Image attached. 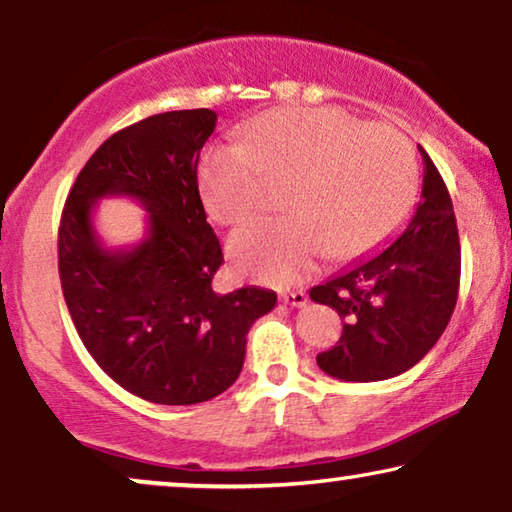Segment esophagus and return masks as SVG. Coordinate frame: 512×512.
Wrapping results in <instances>:
<instances>
[{"mask_svg":"<svg viewBox=\"0 0 512 512\" xmlns=\"http://www.w3.org/2000/svg\"><path fill=\"white\" fill-rule=\"evenodd\" d=\"M280 301H283L285 306H292V308H301V306H306V301H308V297H306V292H301V290H297V292H285V294H280Z\"/></svg>","mask_w":512,"mask_h":512,"instance_id":"obj_1","label":"esophagus"}]
</instances>
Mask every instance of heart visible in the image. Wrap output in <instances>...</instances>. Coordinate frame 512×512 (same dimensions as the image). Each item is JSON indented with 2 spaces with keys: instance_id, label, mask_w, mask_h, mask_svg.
I'll list each match as a JSON object with an SVG mask.
<instances>
[{
  "instance_id": "obj_1",
  "label": "heart",
  "mask_w": 512,
  "mask_h": 512,
  "mask_svg": "<svg viewBox=\"0 0 512 512\" xmlns=\"http://www.w3.org/2000/svg\"><path fill=\"white\" fill-rule=\"evenodd\" d=\"M287 218L250 222L229 239L243 276L292 285L315 259L366 255L397 229L417 194V162L406 136L364 125L341 109L266 111L241 132V146L211 148L201 162V199L218 225L259 213L269 183H287Z\"/></svg>"
}]
</instances>
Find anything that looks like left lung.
<instances>
[{
	"instance_id": "8db88e82",
	"label": "left lung",
	"mask_w": 512,
	"mask_h": 512,
	"mask_svg": "<svg viewBox=\"0 0 512 512\" xmlns=\"http://www.w3.org/2000/svg\"><path fill=\"white\" fill-rule=\"evenodd\" d=\"M422 199L383 250L313 287L311 299L341 315L338 343L318 366L348 383H376L413 369L448 327L457 304V220L441 174L422 146Z\"/></svg>"
}]
</instances>
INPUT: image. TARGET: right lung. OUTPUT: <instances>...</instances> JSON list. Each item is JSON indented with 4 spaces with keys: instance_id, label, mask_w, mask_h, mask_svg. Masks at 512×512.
Instances as JSON below:
<instances>
[{
    "instance_id": "1",
    "label": "right lung",
    "mask_w": 512,
    "mask_h": 512,
    "mask_svg": "<svg viewBox=\"0 0 512 512\" xmlns=\"http://www.w3.org/2000/svg\"><path fill=\"white\" fill-rule=\"evenodd\" d=\"M211 109L134 122L95 150L62 211L57 257L78 336L120 387L162 406H192L232 387L253 322L276 292L213 290L225 262L199 197V153ZM129 196L149 213L147 236L109 249L94 229L99 198Z\"/></svg>"
}]
</instances>
